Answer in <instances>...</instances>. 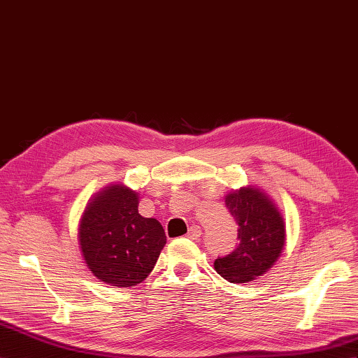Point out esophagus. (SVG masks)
Segmentation results:
<instances>
[{
  "mask_svg": "<svg viewBox=\"0 0 358 358\" xmlns=\"http://www.w3.org/2000/svg\"><path fill=\"white\" fill-rule=\"evenodd\" d=\"M200 235H201V230H200L199 226H191L189 230H188V234H187V236H188L189 239H192V241L199 239Z\"/></svg>",
  "mask_w": 358,
  "mask_h": 358,
  "instance_id": "34e87169",
  "label": "esophagus"
}]
</instances>
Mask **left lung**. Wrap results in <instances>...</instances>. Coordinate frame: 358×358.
<instances>
[{
  "label": "left lung",
  "mask_w": 358,
  "mask_h": 358,
  "mask_svg": "<svg viewBox=\"0 0 358 358\" xmlns=\"http://www.w3.org/2000/svg\"><path fill=\"white\" fill-rule=\"evenodd\" d=\"M224 203L235 218L239 244L214 262L230 283L253 282L273 268L286 245V223L274 200L253 185L229 192Z\"/></svg>",
  "instance_id": "1"
}]
</instances>
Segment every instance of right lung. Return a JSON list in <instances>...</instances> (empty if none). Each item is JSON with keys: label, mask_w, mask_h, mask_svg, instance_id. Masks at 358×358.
I'll return each mask as SVG.
<instances>
[{"label": "right lung", "mask_w": 358, "mask_h": 358, "mask_svg": "<svg viewBox=\"0 0 358 358\" xmlns=\"http://www.w3.org/2000/svg\"><path fill=\"white\" fill-rule=\"evenodd\" d=\"M140 196L123 183H110L87 201L78 224L85 266L110 286L131 287L152 273L167 243L161 223L138 214Z\"/></svg>", "instance_id": "obj_1"}]
</instances>
